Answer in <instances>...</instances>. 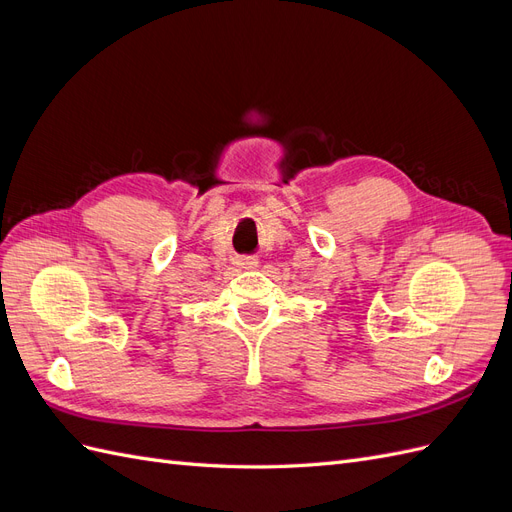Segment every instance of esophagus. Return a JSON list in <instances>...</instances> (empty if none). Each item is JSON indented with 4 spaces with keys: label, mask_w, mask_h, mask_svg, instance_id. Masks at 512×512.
Here are the masks:
<instances>
[{
    "label": "esophagus",
    "mask_w": 512,
    "mask_h": 512,
    "mask_svg": "<svg viewBox=\"0 0 512 512\" xmlns=\"http://www.w3.org/2000/svg\"><path fill=\"white\" fill-rule=\"evenodd\" d=\"M235 262H237V267L243 271H254L260 265L256 256H239Z\"/></svg>",
    "instance_id": "obj_1"
}]
</instances>
